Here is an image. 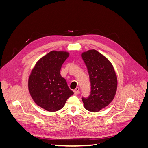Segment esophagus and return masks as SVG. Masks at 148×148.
<instances>
[{
    "label": "esophagus",
    "mask_w": 148,
    "mask_h": 148,
    "mask_svg": "<svg viewBox=\"0 0 148 148\" xmlns=\"http://www.w3.org/2000/svg\"><path fill=\"white\" fill-rule=\"evenodd\" d=\"M73 92L75 93V94H78L79 92V88L78 87H77L76 89H75L73 90Z\"/></svg>",
    "instance_id": "1"
}]
</instances>
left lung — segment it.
Returning a JSON list of instances; mask_svg holds the SVG:
<instances>
[{
  "label": "left lung",
  "instance_id": "8db88e82",
  "mask_svg": "<svg viewBox=\"0 0 148 148\" xmlns=\"http://www.w3.org/2000/svg\"><path fill=\"white\" fill-rule=\"evenodd\" d=\"M82 57L91 83L90 95L82 99L85 109L96 112L114 99L117 88V75L110 61L95 49L83 52Z\"/></svg>",
  "mask_w": 148,
  "mask_h": 148
}]
</instances>
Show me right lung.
Returning a JSON list of instances; mask_svg holds the SVG:
<instances>
[{"instance_id": "obj_1", "label": "right lung", "mask_w": 148, "mask_h": 148, "mask_svg": "<svg viewBox=\"0 0 148 148\" xmlns=\"http://www.w3.org/2000/svg\"><path fill=\"white\" fill-rule=\"evenodd\" d=\"M69 56L67 52L52 51L42 57L31 71L28 79L30 95L36 104L47 111L61 109L73 94L60 75L62 65Z\"/></svg>"}]
</instances>
